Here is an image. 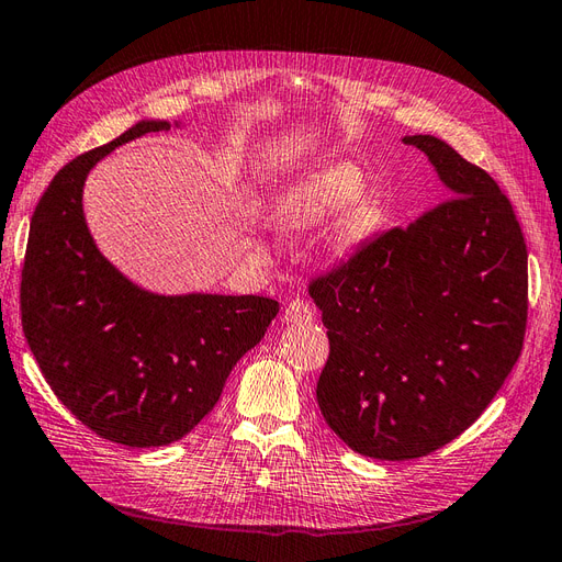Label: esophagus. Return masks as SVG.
I'll return each mask as SVG.
<instances>
[{"label": "esophagus", "instance_id": "1", "mask_svg": "<svg viewBox=\"0 0 562 562\" xmlns=\"http://www.w3.org/2000/svg\"><path fill=\"white\" fill-rule=\"evenodd\" d=\"M284 323H308L311 318H313V311H311V306L306 304L304 299H292L290 304L284 306Z\"/></svg>", "mask_w": 562, "mask_h": 562}]
</instances>
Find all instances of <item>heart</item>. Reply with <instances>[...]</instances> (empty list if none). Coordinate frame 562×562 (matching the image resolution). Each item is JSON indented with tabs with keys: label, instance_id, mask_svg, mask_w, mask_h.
Segmentation results:
<instances>
[{
	"label": "heart",
	"instance_id": "heart-1",
	"mask_svg": "<svg viewBox=\"0 0 562 562\" xmlns=\"http://www.w3.org/2000/svg\"><path fill=\"white\" fill-rule=\"evenodd\" d=\"M366 172L351 161H335L313 168L292 180L276 196L272 218L282 229H311L333 218L339 211L353 206L366 194ZM372 227V209L356 206L339 229V244L353 247Z\"/></svg>",
	"mask_w": 562,
	"mask_h": 562
}]
</instances>
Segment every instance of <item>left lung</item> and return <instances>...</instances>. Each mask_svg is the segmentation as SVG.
<instances>
[{
    "label": "left lung",
    "mask_w": 562,
    "mask_h": 562,
    "mask_svg": "<svg viewBox=\"0 0 562 562\" xmlns=\"http://www.w3.org/2000/svg\"><path fill=\"white\" fill-rule=\"evenodd\" d=\"M446 196L313 280L329 356L315 396L356 453L411 460L480 418L522 351L527 247L508 196L443 139L408 135Z\"/></svg>",
    "instance_id": "left-lung-1"
}]
</instances>
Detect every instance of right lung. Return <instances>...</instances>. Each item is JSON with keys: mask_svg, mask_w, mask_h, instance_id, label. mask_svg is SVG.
<instances>
[{"mask_svg": "<svg viewBox=\"0 0 562 562\" xmlns=\"http://www.w3.org/2000/svg\"><path fill=\"white\" fill-rule=\"evenodd\" d=\"M158 131L170 123L139 121L56 172L33 213L21 280L23 333L52 392L131 449L172 443L204 420L280 311L268 296L147 292L97 249L82 213L88 172Z\"/></svg>", "mask_w": 562, "mask_h": 562, "instance_id": "obj_1", "label": "right lung"}]
</instances>
